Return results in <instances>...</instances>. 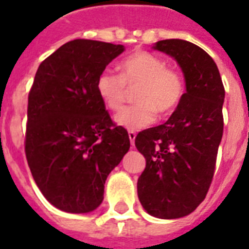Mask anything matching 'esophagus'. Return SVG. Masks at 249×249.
<instances>
[{"mask_svg": "<svg viewBox=\"0 0 249 249\" xmlns=\"http://www.w3.org/2000/svg\"><path fill=\"white\" fill-rule=\"evenodd\" d=\"M128 136H129V140H130V144L132 145H135V140H136V133L133 130H129L128 132Z\"/></svg>", "mask_w": 249, "mask_h": 249, "instance_id": "esophagus-1", "label": "esophagus"}]
</instances>
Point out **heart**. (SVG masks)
<instances>
[{
    "label": "heart",
    "mask_w": 249,
    "mask_h": 249,
    "mask_svg": "<svg viewBox=\"0 0 249 249\" xmlns=\"http://www.w3.org/2000/svg\"><path fill=\"white\" fill-rule=\"evenodd\" d=\"M126 88H137V105L123 109L114 123L125 129H144L156 121L157 112L168 114L181 103L185 92L183 77L168 69L161 58L146 52H137L120 64V74L101 71L96 81V92L110 110H120L126 98Z\"/></svg>",
    "instance_id": "heart-1"
}]
</instances>
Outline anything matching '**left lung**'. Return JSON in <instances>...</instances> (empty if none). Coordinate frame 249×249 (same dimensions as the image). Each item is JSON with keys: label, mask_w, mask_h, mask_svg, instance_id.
Segmentation results:
<instances>
[{"label": "left lung", "mask_w": 249, "mask_h": 249, "mask_svg": "<svg viewBox=\"0 0 249 249\" xmlns=\"http://www.w3.org/2000/svg\"><path fill=\"white\" fill-rule=\"evenodd\" d=\"M152 48L178 62L185 93L167 123L136 137V148L146 161L137 195L151 216L178 219L197 208L213 178L225 90L217 65L197 45L172 38Z\"/></svg>", "instance_id": "left-lung-1"}]
</instances>
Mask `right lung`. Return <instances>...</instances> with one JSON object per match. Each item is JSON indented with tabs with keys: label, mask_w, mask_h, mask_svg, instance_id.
Masks as SVG:
<instances>
[{
	"label": "right lung",
	"mask_w": 249,
	"mask_h": 249,
	"mask_svg": "<svg viewBox=\"0 0 249 249\" xmlns=\"http://www.w3.org/2000/svg\"><path fill=\"white\" fill-rule=\"evenodd\" d=\"M124 45L73 40L41 62L28 98L25 153L45 198L69 213H88L104 200V184L129 151L96 92L98 74Z\"/></svg>",
	"instance_id": "add662e5"
}]
</instances>
